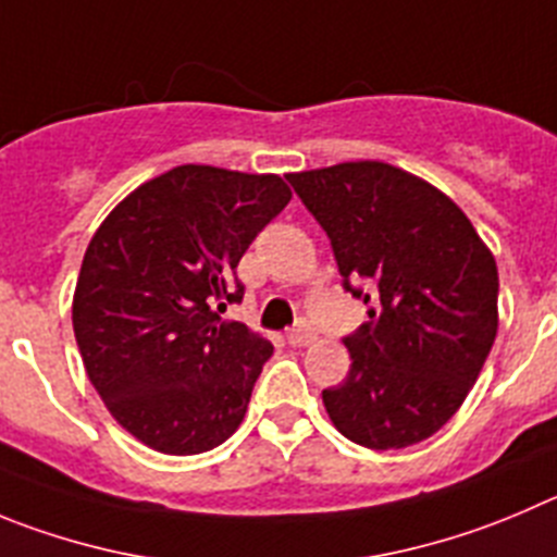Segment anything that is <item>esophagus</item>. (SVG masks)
<instances>
[{
	"instance_id": "esophagus-1",
	"label": "esophagus",
	"mask_w": 557,
	"mask_h": 557,
	"mask_svg": "<svg viewBox=\"0 0 557 557\" xmlns=\"http://www.w3.org/2000/svg\"><path fill=\"white\" fill-rule=\"evenodd\" d=\"M313 341H315V330L308 324H299L288 332V343L290 346H296V349H302V346H308V343Z\"/></svg>"
}]
</instances>
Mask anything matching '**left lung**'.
I'll return each mask as SVG.
<instances>
[{
	"label": "left lung",
	"mask_w": 557,
	"mask_h": 557,
	"mask_svg": "<svg viewBox=\"0 0 557 557\" xmlns=\"http://www.w3.org/2000/svg\"><path fill=\"white\" fill-rule=\"evenodd\" d=\"M285 178L326 231L343 285L362 296L371 319L343 341L351 368L321 393L326 414L362 448L423 443L459 412L492 351L495 255L448 195L384 161Z\"/></svg>",
	"instance_id": "obj_1"
}]
</instances>
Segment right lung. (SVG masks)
Instances as JSON below:
<instances>
[{
	"instance_id": "1",
	"label": "right lung",
	"mask_w": 557,
	"mask_h": 557,
	"mask_svg": "<svg viewBox=\"0 0 557 557\" xmlns=\"http://www.w3.org/2000/svg\"><path fill=\"white\" fill-rule=\"evenodd\" d=\"M280 175L181 164L145 181L90 238L74 335L112 418L148 448L191 456L242 425L272 343L242 321L236 267L288 206Z\"/></svg>"
}]
</instances>
